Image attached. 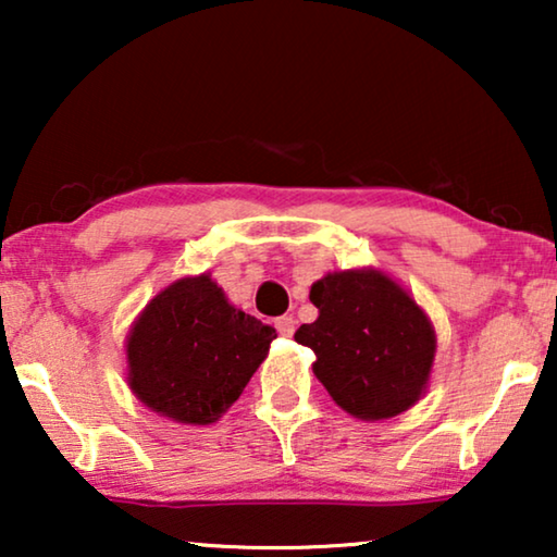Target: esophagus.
<instances>
[{
    "mask_svg": "<svg viewBox=\"0 0 557 557\" xmlns=\"http://www.w3.org/2000/svg\"><path fill=\"white\" fill-rule=\"evenodd\" d=\"M276 330H278L281 337H292L294 330H296L294 317H278V319H276Z\"/></svg>",
    "mask_w": 557,
    "mask_h": 557,
    "instance_id": "obj_1",
    "label": "esophagus"
}]
</instances>
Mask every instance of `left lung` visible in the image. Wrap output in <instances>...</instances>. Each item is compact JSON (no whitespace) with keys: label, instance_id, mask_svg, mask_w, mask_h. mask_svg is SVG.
I'll use <instances>...</instances> for the list:
<instances>
[{"label":"left lung","instance_id":"left-lung-1","mask_svg":"<svg viewBox=\"0 0 557 557\" xmlns=\"http://www.w3.org/2000/svg\"><path fill=\"white\" fill-rule=\"evenodd\" d=\"M317 322L294 339L314 349V375L332 400L362 421L416 406L429 383L436 332L425 311L383 271L326 273L311 286Z\"/></svg>","mask_w":557,"mask_h":557}]
</instances>
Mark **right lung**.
<instances>
[{"label": "right lung", "instance_id": "add662e5", "mask_svg": "<svg viewBox=\"0 0 557 557\" xmlns=\"http://www.w3.org/2000/svg\"><path fill=\"white\" fill-rule=\"evenodd\" d=\"M276 330L235 309L208 273L159 292L126 339L128 385L154 413L215 423L269 355Z\"/></svg>", "mask_w": 557, "mask_h": 557}]
</instances>
